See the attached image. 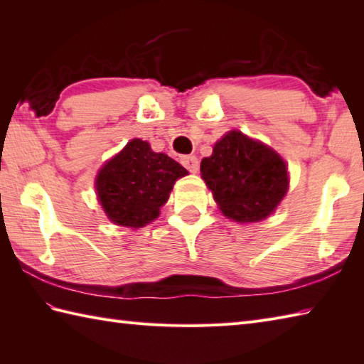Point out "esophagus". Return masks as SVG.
<instances>
[{
    "label": "esophagus",
    "instance_id": "1",
    "mask_svg": "<svg viewBox=\"0 0 364 364\" xmlns=\"http://www.w3.org/2000/svg\"><path fill=\"white\" fill-rule=\"evenodd\" d=\"M181 164L186 167L191 173H197L198 170V159L196 156H183Z\"/></svg>",
    "mask_w": 364,
    "mask_h": 364
}]
</instances>
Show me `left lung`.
I'll return each instance as SVG.
<instances>
[{"label":"left lung","mask_w":364,"mask_h":364,"mask_svg":"<svg viewBox=\"0 0 364 364\" xmlns=\"http://www.w3.org/2000/svg\"><path fill=\"white\" fill-rule=\"evenodd\" d=\"M206 186L228 219H266L288 191V167L264 144L230 131L200 166Z\"/></svg>","instance_id":"1"}]
</instances>
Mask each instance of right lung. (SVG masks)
I'll return each instance as SVG.
<instances>
[{"mask_svg":"<svg viewBox=\"0 0 364 364\" xmlns=\"http://www.w3.org/2000/svg\"><path fill=\"white\" fill-rule=\"evenodd\" d=\"M184 175L188 170L176 161L133 139L100 170L95 186L107 218L117 225L137 228L158 218L175 181Z\"/></svg>","mask_w":364,"mask_h":364,"instance_id":"obj_1","label":"right lung"}]
</instances>
